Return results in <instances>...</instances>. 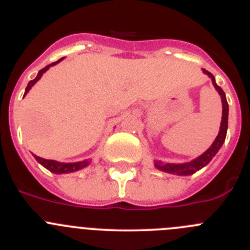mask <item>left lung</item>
I'll return each instance as SVG.
<instances>
[{
    "mask_svg": "<svg viewBox=\"0 0 250 250\" xmlns=\"http://www.w3.org/2000/svg\"><path fill=\"white\" fill-rule=\"evenodd\" d=\"M203 72L210 77L213 86L215 87L218 94L220 95V99H222L223 112H222V123H220L219 134H218V136L215 138V140L213 141V144L210 145V147H209L208 150H205L202 155L195 158L194 160L188 161V163H180V164H175V163H164V161H161V160L154 161V165H155L156 169L161 170V171H164V173L174 174V175H180V176L191 175V174L196 173V171L202 169V167H207V165L210 163L211 159L216 155V152L219 151V149L223 146V144H224L225 136H227V130H228V114H229L228 101H227V98H225V94L222 90V87L216 85L215 77L213 76V74H210V72L204 70V68H203Z\"/></svg>",
    "mask_w": 250,
    "mask_h": 250,
    "instance_id": "8db88e82",
    "label": "left lung"
}]
</instances>
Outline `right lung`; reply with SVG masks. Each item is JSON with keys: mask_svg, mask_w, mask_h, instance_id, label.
<instances>
[{"mask_svg": "<svg viewBox=\"0 0 250 250\" xmlns=\"http://www.w3.org/2000/svg\"><path fill=\"white\" fill-rule=\"evenodd\" d=\"M62 59H60L59 61H56V62H52L50 63V65H47L46 67H43L42 70H40L39 74H37V76L35 77L34 80H31L30 83H28L27 87H26L25 90V95L23 96H26L27 95V92L30 91L31 87L35 85V83H37V81L42 77V75L45 74L46 71H47L48 68L51 67V66H55L56 63H59L60 61H62ZM34 158L36 159L37 163H40V164L42 165L43 167H46L47 170H50L51 173L54 174H68V173H74V171H77V170H81L83 169V167H86L87 165L91 163L90 160H83V161H77V163H60V161H56V160H47V159H43V158H40V156L35 155L34 154Z\"/></svg>", "mask_w": 250, "mask_h": 250, "instance_id": "add662e5", "label": "right lung"}]
</instances>
